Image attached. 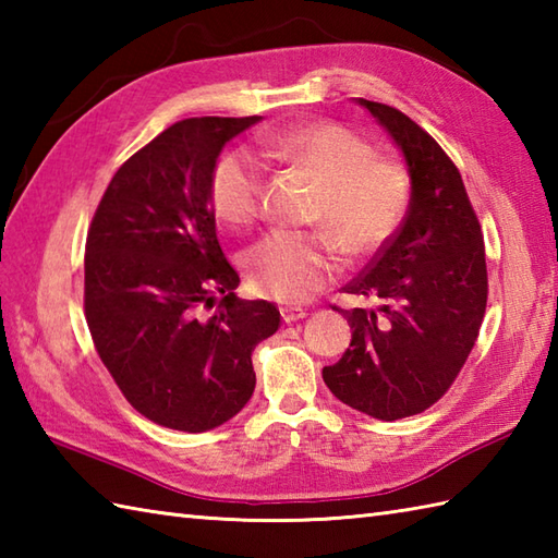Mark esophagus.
I'll list each match as a JSON object with an SVG mask.
<instances>
[{"mask_svg":"<svg viewBox=\"0 0 558 558\" xmlns=\"http://www.w3.org/2000/svg\"><path fill=\"white\" fill-rule=\"evenodd\" d=\"M280 316L286 324H294L300 318H306V310H302V306H280Z\"/></svg>","mask_w":558,"mask_h":558,"instance_id":"esophagus-1","label":"esophagus"}]
</instances>
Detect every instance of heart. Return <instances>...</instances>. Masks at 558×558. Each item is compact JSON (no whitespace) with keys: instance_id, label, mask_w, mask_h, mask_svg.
<instances>
[{"instance_id":"b5f03b06","label":"heart","mask_w":558,"mask_h":558,"mask_svg":"<svg viewBox=\"0 0 558 558\" xmlns=\"http://www.w3.org/2000/svg\"><path fill=\"white\" fill-rule=\"evenodd\" d=\"M260 156L310 172L322 184L314 222L350 256L381 248L405 220L410 177L398 162L374 158V146L333 122L292 124L258 136ZM264 174L254 158L230 150L210 172V206L230 228H246L260 210ZM340 268L336 242L324 232L276 230L244 254L252 286L278 302H306Z\"/></svg>"}]
</instances>
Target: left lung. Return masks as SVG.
Returning <instances> with one entry per match:
<instances>
[{
	"label": "left lung",
	"mask_w": 558,
	"mask_h": 558,
	"mask_svg": "<svg viewBox=\"0 0 558 558\" xmlns=\"http://www.w3.org/2000/svg\"><path fill=\"white\" fill-rule=\"evenodd\" d=\"M402 153L410 206L398 232L345 292L378 302L345 312L352 340L324 366L338 400L393 422L441 398L475 348L487 310V260L458 168L408 114L354 98Z\"/></svg>",
	"instance_id": "8db88e82"
}]
</instances>
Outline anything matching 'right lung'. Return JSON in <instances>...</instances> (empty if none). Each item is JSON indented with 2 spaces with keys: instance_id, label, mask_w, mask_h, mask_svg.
<instances>
[{
  "instance_id": "add662e5",
  "label": "right lung",
  "mask_w": 558,
  "mask_h": 558,
  "mask_svg": "<svg viewBox=\"0 0 558 558\" xmlns=\"http://www.w3.org/2000/svg\"><path fill=\"white\" fill-rule=\"evenodd\" d=\"M256 122L192 117L165 129L114 172L90 222L83 304L93 342L124 398L168 429L232 420L254 393L252 352L280 324L276 304L234 298L240 276L208 196L222 146Z\"/></svg>"
}]
</instances>
